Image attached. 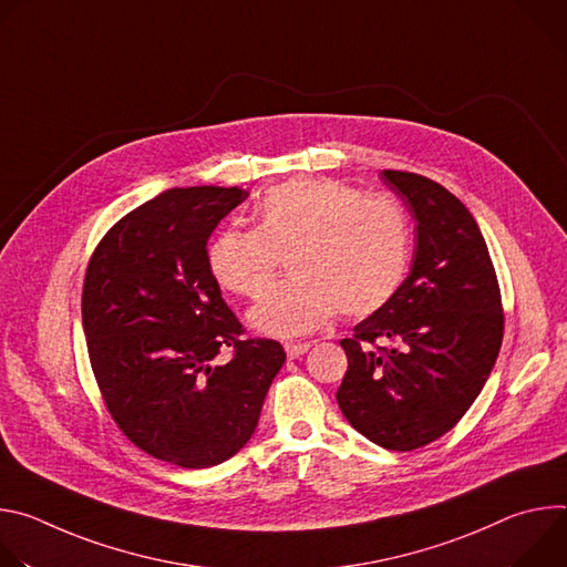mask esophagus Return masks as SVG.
Returning <instances> with one entry per match:
<instances>
[{
	"mask_svg": "<svg viewBox=\"0 0 567 567\" xmlns=\"http://www.w3.org/2000/svg\"><path fill=\"white\" fill-rule=\"evenodd\" d=\"M309 348H311V343H285V352H287L289 359L302 357Z\"/></svg>",
	"mask_w": 567,
	"mask_h": 567,
	"instance_id": "obj_1",
	"label": "esophagus"
}]
</instances>
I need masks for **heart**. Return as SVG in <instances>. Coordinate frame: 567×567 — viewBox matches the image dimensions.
I'll return each mask as SVG.
<instances>
[{
    "label": "heart",
    "mask_w": 567,
    "mask_h": 567,
    "mask_svg": "<svg viewBox=\"0 0 567 567\" xmlns=\"http://www.w3.org/2000/svg\"><path fill=\"white\" fill-rule=\"evenodd\" d=\"M258 228H224L208 247V269L230 293L256 298L274 280L278 254L293 251L296 278L269 289L249 311L267 337L309 334L341 311H377L399 287L411 254L403 208L388 195H361L334 179H298L265 193Z\"/></svg>",
    "instance_id": "1"
}]
</instances>
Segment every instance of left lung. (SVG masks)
<instances>
[{"label":"left lung","mask_w":567,"mask_h":567,"mask_svg":"<svg viewBox=\"0 0 567 567\" xmlns=\"http://www.w3.org/2000/svg\"><path fill=\"white\" fill-rule=\"evenodd\" d=\"M381 182L415 219L411 274L341 341L348 372L337 401L370 442L413 451L468 411L494 370L505 320L487 241L468 208L422 175L383 171Z\"/></svg>","instance_id":"obj_1"}]
</instances>
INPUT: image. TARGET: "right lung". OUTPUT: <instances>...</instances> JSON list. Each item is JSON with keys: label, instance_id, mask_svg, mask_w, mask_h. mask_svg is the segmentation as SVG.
Segmentation results:
<instances>
[{"label": "right lung", "instance_id": "right-lung-1", "mask_svg": "<svg viewBox=\"0 0 567 567\" xmlns=\"http://www.w3.org/2000/svg\"><path fill=\"white\" fill-rule=\"evenodd\" d=\"M249 197L239 188H168L118 219L94 251L83 330L99 388L121 431L184 468L245 446L285 363L278 341L241 326L208 269V237ZM236 354L224 367L221 347Z\"/></svg>", "mask_w": 567, "mask_h": 567}]
</instances>
